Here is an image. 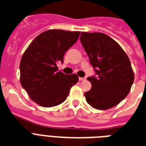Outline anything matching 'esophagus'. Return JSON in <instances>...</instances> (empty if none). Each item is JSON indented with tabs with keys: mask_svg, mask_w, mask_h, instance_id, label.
Segmentation results:
<instances>
[{
	"mask_svg": "<svg viewBox=\"0 0 146 146\" xmlns=\"http://www.w3.org/2000/svg\"><path fill=\"white\" fill-rule=\"evenodd\" d=\"M84 80H86V77H84V78H79V81H84Z\"/></svg>",
	"mask_w": 146,
	"mask_h": 146,
	"instance_id": "34e87169",
	"label": "esophagus"
}]
</instances>
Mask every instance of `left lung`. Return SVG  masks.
I'll use <instances>...</instances> for the list:
<instances>
[{
	"label": "left lung",
	"mask_w": 146,
	"mask_h": 146,
	"mask_svg": "<svg viewBox=\"0 0 146 146\" xmlns=\"http://www.w3.org/2000/svg\"><path fill=\"white\" fill-rule=\"evenodd\" d=\"M80 40L95 75L88 77L91 89L87 102L98 110L113 107L128 95L134 81L130 61L121 46L102 33H81Z\"/></svg>",
	"instance_id": "1"
}]
</instances>
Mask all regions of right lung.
<instances>
[{"label":"right lung","instance_id":"right-lung-1","mask_svg":"<svg viewBox=\"0 0 146 146\" xmlns=\"http://www.w3.org/2000/svg\"><path fill=\"white\" fill-rule=\"evenodd\" d=\"M80 32L49 30L34 39L22 56L20 83L30 98L44 107L64 102L72 86L78 81L75 74L58 72L65 52L78 39Z\"/></svg>","mask_w":146,"mask_h":146}]
</instances>
